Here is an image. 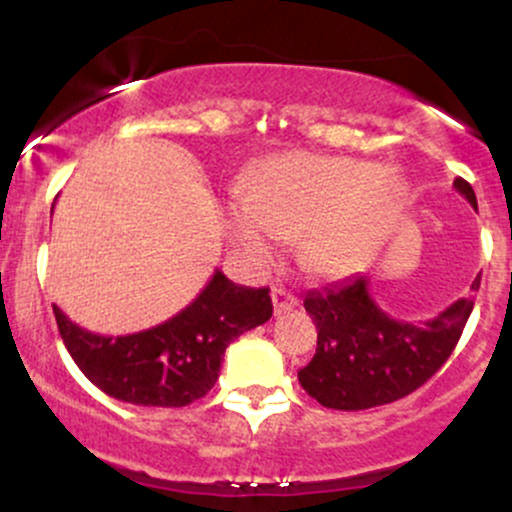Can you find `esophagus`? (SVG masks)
I'll return each instance as SVG.
<instances>
[{
  "mask_svg": "<svg viewBox=\"0 0 512 512\" xmlns=\"http://www.w3.org/2000/svg\"><path fill=\"white\" fill-rule=\"evenodd\" d=\"M272 303H274V315H281L286 313V310L296 308L298 298L284 289H272Z\"/></svg>",
  "mask_w": 512,
  "mask_h": 512,
  "instance_id": "34e87169",
  "label": "esophagus"
}]
</instances>
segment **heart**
Segmentation results:
<instances>
[{
  "mask_svg": "<svg viewBox=\"0 0 512 512\" xmlns=\"http://www.w3.org/2000/svg\"><path fill=\"white\" fill-rule=\"evenodd\" d=\"M407 197L395 168L346 156L269 158L240 185L226 209L228 243L255 267L276 257L281 238H296L310 272H349L390 226Z\"/></svg>",
  "mask_w": 512,
  "mask_h": 512,
  "instance_id": "1",
  "label": "heart"
}]
</instances>
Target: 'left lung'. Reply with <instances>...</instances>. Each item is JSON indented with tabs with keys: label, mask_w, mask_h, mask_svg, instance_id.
Returning a JSON list of instances; mask_svg holds the SVG:
<instances>
[{
	"label": "left lung",
	"mask_w": 512,
	"mask_h": 512,
	"mask_svg": "<svg viewBox=\"0 0 512 512\" xmlns=\"http://www.w3.org/2000/svg\"><path fill=\"white\" fill-rule=\"evenodd\" d=\"M455 190L477 209L467 180ZM481 274L472 281L479 289ZM305 310L317 327L313 361L298 370L303 390L327 409L358 411L411 395L448 361L472 315V298H460L433 320H395L373 301L368 276L356 274L330 289L308 291Z\"/></svg>",
	"instance_id": "1"
}]
</instances>
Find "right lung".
<instances>
[{
	"mask_svg": "<svg viewBox=\"0 0 512 512\" xmlns=\"http://www.w3.org/2000/svg\"><path fill=\"white\" fill-rule=\"evenodd\" d=\"M52 310L64 346L98 390L139 407H185L219 380L226 346L272 317V298L216 269L195 301L151 330L105 337Z\"/></svg>",
	"mask_w": 512,
	"mask_h": 512,
	"instance_id": "1",
	"label": "right lung"
}]
</instances>
